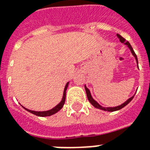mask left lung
Returning <instances> with one entry per match:
<instances>
[{"label": "left lung", "mask_w": 150, "mask_h": 150, "mask_svg": "<svg viewBox=\"0 0 150 150\" xmlns=\"http://www.w3.org/2000/svg\"><path fill=\"white\" fill-rule=\"evenodd\" d=\"M117 37L118 39H119V41H120L121 43H122L123 44H125L126 47H128L129 49L130 50V52L132 53V55H133V56H134V58H135V60H136V63H137V68H138V61H137V55H136V54H135V52H134V49H133V47H131V45H130V44L129 43L128 41H126L125 39L123 38V37H122L120 35H118V34H117ZM85 90H86V96H87V98H88V100H89V102L91 103V105L93 106H95V108H97V109H100L102 110H104V111H109V112H113V111H116V110H121L122 108H123L124 106H126L128 103H130V101L134 98V95H135V94H134L132 97H130L129 98H128L127 100L125 102V103H123L122 104H121V105H119V106H114V107H106V106H101L99 103H98L97 101H95L94 98H93V97H92L91 95V91H90V90L86 87V84H85ZM137 92V91H136Z\"/></svg>", "instance_id": "8db88e82"}]
</instances>
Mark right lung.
Instances as JSON below:
<instances>
[{
	"label": "right lung",
	"instance_id": "add662e5",
	"mask_svg": "<svg viewBox=\"0 0 150 150\" xmlns=\"http://www.w3.org/2000/svg\"><path fill=\"white\" fill-rule=\"evenodd\" d=\"M68 84H69V82H67L66 85H65V87H64V94H63V97H62V99H61L60 103H58L55 107H53L52 109L48 110H44V111H35V110H32L27 109V108H25L24 106H23L21 105L22 107H23L24 110H26L27 111L30 112V113H32V114L36 115V116H40V117H47V116H51V115H55V114H56L57 112L59 111V110L63 108L64 103H65V99H66V91L67 89Z\"/></svg>",
	"mask_w": 150,
	"mask_h": 150
}]
</instances>
